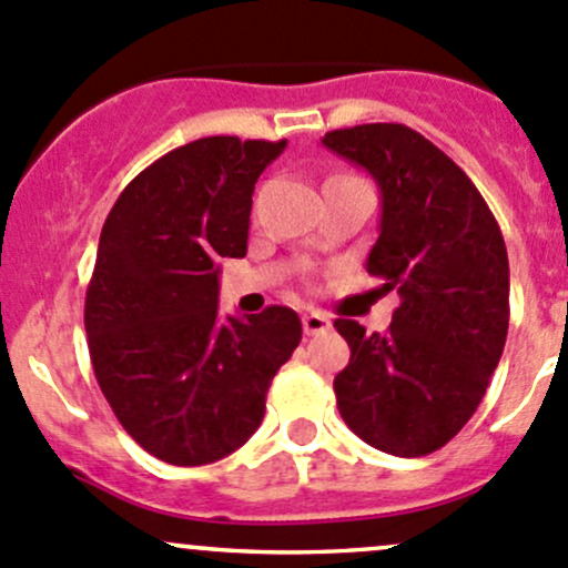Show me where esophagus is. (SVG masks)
I'll use <instances>...</instances> for the list:
<instances>
[{"label":"esophagus","mask_w":568,"mask_h":568,"mask_svg":"<svg viewBox=\"0 0 568 568\" xmlns=\"http://www.w3.org/2000/svg\"><path fill=\"white\" fill-rule=\"evenodd\" d=\"M302 326H305V335H321V332H326L332 326V321L326 313H318V311H311L302 316Z\"/></svg>","instance_id":"1"}]
</instances>
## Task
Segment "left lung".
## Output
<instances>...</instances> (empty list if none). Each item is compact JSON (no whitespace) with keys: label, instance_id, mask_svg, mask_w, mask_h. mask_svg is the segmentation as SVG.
Returning <instances> with one entry per match:
<instances>
[{"label":"left lung","instance_id":"left-lung-1","mask_svg":"<svg viewBox=\"0 0 568 568\" xmlns=\"http://www.w3.org/2000/svg\"><path fill=\"white\" fill-rule=\"evenodd\" d=\"M321 142L379 183V239L365 266L382 280V294L400 296L382 335L335 321L352 348L335 376L337 409L385 454H434L478 409L503 357L506 242L459 164L409 125L365 123Z\"/></svg>","mask_w":568,"mask_h":568}]
</instances>
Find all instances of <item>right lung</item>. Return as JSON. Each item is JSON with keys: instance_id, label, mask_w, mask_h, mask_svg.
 Masks as SVG:
<instances>
[{"instance_id": "right-lung-1", "label": "right lung", "mask_w": 568, "mask_h": 568, "mask_svg": "<svg viewBox=\"0 0 568 568\" xmlns=\"http://www.w3.org/2000/svg\"><path fill=\"white\" fill-rule=\"evenodd\" d=\"M285 140L203 136L120 192L84 300L90 359L120 426L156 459L197 467L257 432L302 341L291 307L220 318L222 257L247 255L255 181Z\"/></svg>"}]
</instances>
